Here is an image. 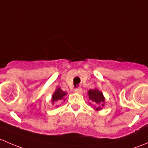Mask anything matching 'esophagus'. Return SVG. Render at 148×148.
I'll return each instance as SVG.
<instances>
[{"label": "esophagus", "instance_id": "1", "mask_svg": "<svg viewBox=\"0 0 148 148\" xmlns=\"http://www.w3.org/2000/svg\"><path fill=\"white\" fill-rule=\"evenodd\" d=\"M74 92H75L76 93H77V94H81L82 92V88H80V87L77 88V89H75Z\"/></svg>", "mask_w": 148, "mask_h": 148}]
</instances>
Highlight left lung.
<instances>
[{
  "mask_svg": "<svg viewBox=\"0 0 148 148\" xmlns=\"http://www.w3.org/2000/svg\"><path fill=\"white\" fill-rule=\"evenodd\" d=\"M87 94L89 95V99L90 102L95 105V110L97 111L102 110L104 105V102H105V99H104V97L103 96L102 92H100L97 89H94L88 91ZM89 104H91V103Z\"/></svg>",
  "mask_w": 148,
  "mask_h": 148,
  "instance_id": "8db88e82",
  "label": "left lung"
}]
</instances>
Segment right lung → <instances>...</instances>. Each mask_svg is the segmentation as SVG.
<instances>
[{
    "label": "right lung",
    "instance_id": "add662e5",
    "mask_svg": "<svg viewBox=\"0 0 148 148\" xmlns=\"http://www.w3.org/2000/svg\"><path fill=\"white\" fill-rule=\"evenodd\" d=\"M67 95L66 92H64L61 89L60 87H58L54 92V93L52 95V99L51 102L52 104H54L56 102H61L62 100L65 101L64 97Z\"/></svg>",
    "mask_w": 148,
    "mask_h": 148
}]
</instances>
